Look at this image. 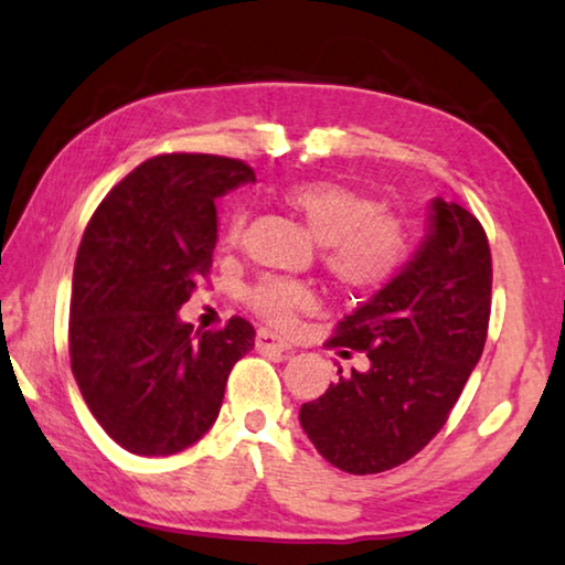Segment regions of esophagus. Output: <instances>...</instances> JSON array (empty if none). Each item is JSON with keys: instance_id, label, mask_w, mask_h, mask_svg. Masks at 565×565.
<instances>
[{"instance_id": "34e87169", "label": "esophagus", "mask_w": 565, "mask_h": 565, "mask_svg": "<svg viewBox=\"0 0 565 565\" xmlns=\"http://www.w3.org/2000/svg\"><path fill=\"white\" fill-rule=\"evenodd\" d=\"M256 349L258 352H289L291 347L286 344L279 334H274V331L262 329L256 334Z\"/></svg>"}]
</instances>
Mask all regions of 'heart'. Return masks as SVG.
Masks as SVG:
<instances>
[{
    "label": "heart",
    "instance_id": "b5f03b06",
    "mask_svg": "<svg viewBox=\"0 0 565 565\" xmlns=\"http://www.w3.org/2000/svg\"><path fill=\"white\" fill-rule=\"evenodd\" d=\"M284 203L307 223L311 236L324 244L321 266L331 281L347 291H377L395 279L407 262L409 231L405 221L377 211V201L354 188L337 181L294 183L284 191ZM244 231L246 213L236 211L223 244L238 246ZM246 299L258 317L281 329L317 307L315 291L307 284L276 276L258 281Z\"/></svg>",
    "mask_w": 565,
    "mask_h": 565
}]
</instances>
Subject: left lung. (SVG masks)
I'll use <instances>...</instances> for the list:
<instances>
[{
  "instance_id": "obj_1",
  "label": "left lung",
  "mask_w": 565,
  "mask_h": 565,
  "mask_svg": "<svg viewBox=\"0 0 565 565\" xmlns=\"http://www.w3.org/2000/svg\"><path fill=\"white\" fill-rule=\"evenodd\" d=\"M492 258L482 223L433 201V231L382 291L339 321L329 347L364 352L370 370L342 374L301 405L319 455L352 476L397 468L440 433L482 354Z\"/></svg>"
}]
</instances>
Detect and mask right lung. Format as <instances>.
I'll use <instances>...</instances> for the list:
<instances>
[{
    "label": "right lung",
    "mask_w": 565,
    "mask_h": 565,
    "mask_svg": "<svg viewBox=\"0 0 565 565\" xmlns=\"http://www.w3.org/2000/svg\"><path fill=\"white\" fill-rule=\"evenodd\" d=\"M238 158L163 153L105 195L79 241L70 364L93 417L136 455H173L216 423L228 374L254 349L250 321L193 331L178 319L209 279L216 199L254 181Z\"/></svg>",
    "instance_id": "1"
}]
</instances>
